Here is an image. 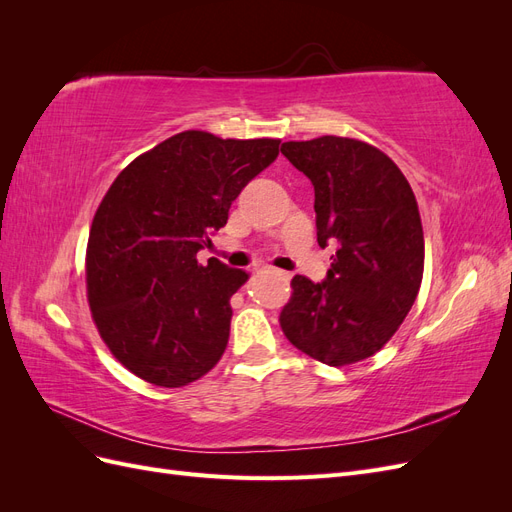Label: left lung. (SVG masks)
Masks as SVG:
<instances>
[{
	"label": "left lung",
	"mask_w": 512,
	"mask_h": 512,
	"mask_svg": "<svg viewBox=\"0 0 512 512\" xmlns=\"http://www.w3.org/2000/svg\"><path fill=\"white\" fill-rule=\"evenodd\" d=\"M282 153L314 185L318 245L337 247L322 282L292 280L282 331L324 365L363 361L393 337L421 288L425 241L414 192L389 156L354 138L290 141Z\"/></svg>",
	"instance_id": "1"
}]
</instances>
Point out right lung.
I'll return each instance as SVG.
<instances>
[{
    "instance_id": "add662e5",
    "label": "right lung",
    "mask_w": 512,
    "mask_h": 512,
    "mask_svg": "<svg viewBox=\"0 0 512 512\" xmlns=\"http://www.w3.org/2000/svg\"><path fill=\"white\" fill-rule=\"evenodd\" d=\"M280 153L275 138L235 141L188 130L121 170L87 243V297L115 359L156 386L177 389L222 359L230 297L243 269L196 254L241 190Z\"/></svg>"
}]
</instances>
